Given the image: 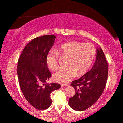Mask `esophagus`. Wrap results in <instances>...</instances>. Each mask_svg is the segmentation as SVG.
<instances>
[{
    "mask_svg": "<svg viewBox=\"0 0 123 123\" xmlns=\"http://www.w3.org/2000/svg\"><path fill=\"white\" fill-rule=\"evenodd\" d=\"M68 86V85H63V84H62V85H61L62 87H67Z\"/></svg>",
    "mask_w": 123,
    "mask_h": 123,
    "instance_id": "1",
    "label": "esophagus"
}]
</instances>
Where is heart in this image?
Segmentation results:
<instances>
[{
    "mask_svg": "<svg viewBox=\"0 0 123 123\" xmlns=\"http://www.w3.org/2000/svg\"><path fill=\"white\" fill-rule=\"evenodd\" d=\"M95 54V48L92 43L72 41L49 52L46 56V63L49 68L54 70L58 67L59 56L68 58L66 64L67 68L59 70L53 75L55 82L65 85L73 80L77 74L80 76L88 71Z\"/></svg>",
    "mask_w": 123,
    "mask_h": 123,
    "instance_id": "obj_1",
    "label": "heart"
}]
</instances>
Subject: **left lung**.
Wrapping results in <instances>:
<instances>
[{
    "instance_id": "left-lung-1",
    "label": "left lung",
    "mask_w": 123,
    "mask_h": 123,
    "mask_svg": "<svg viewBox=\"0 0 123 123\" xmlns=\"http://www.w3.org/2000/svg\"><path fill=\"white\" fill-rule=\"evenodd\" d=\"M96 53L91 69L70 85L75 89V94L69 100V105L76 111L85 110L93 105L106 85L109 69L106 59L101 48L97 49Z\"/></svg>"
}]
</instances>
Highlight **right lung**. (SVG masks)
<instances>
[{"label":"right lung","mask_w":123,"mask_h":123,"mask_svg":"<svg viewBox=\"0 0 123 123\" xmlns=\"http://www.w3.org/2000/svg\"><path fill=\"white\" fill-rule=\"evenodd\" d=\"M56 36L47 35L34 38L25 46L18 61L17 75L21 91L27 101L42 110L51 105L50 94L60 88L58 83H46L51 77L46 56Z\"/></svg>","instance_id":"right-lung-1"}]
</instances>
